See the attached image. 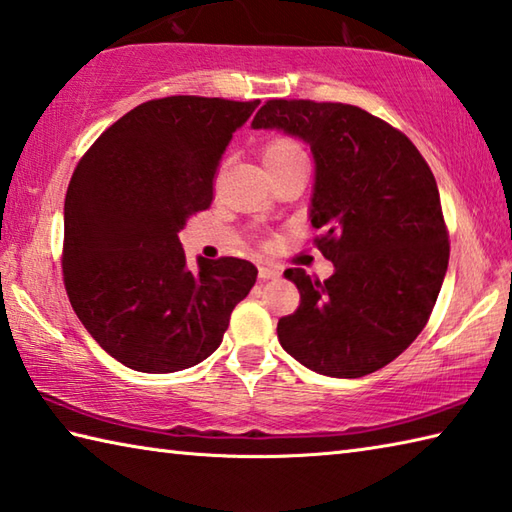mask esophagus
Wrapping results in <instances>:
<instances>
[{
	"label": "esophagus",
	"instance_id": "obj_1",
	"mask_svg": "<svg viewBox=\"0 0 512 512\" xmlns=\"http://www.w3.org/2000/svg\"><path fill=\"white\" fill-rule=\"evenodd\" d=\"M281 272H278L276 267H269V265H260L258 267V278L260 281H269V278H278Z\"/></svg>",
	"mask_w": 512,
	"mask_h": 512
}]
</instances>
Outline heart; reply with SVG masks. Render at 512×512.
<instances>
[{"label":"heart","mask_w":512,"mask_h":512,"mask_svg":"<svg viewBox=\"0 0 512 512\" xmlns=\"http://www.w3.org/2000/svg\"><path fill=\"white\" fill-rule=\"evenodd\" d=\"M296 156H303V149L301 144L292 138H285V136H278L269 140L265 147H263V162L265 167H278L283 165V162L292 160Z\"/></svg>","instance_id":"b5f03b06"}]
</instances>
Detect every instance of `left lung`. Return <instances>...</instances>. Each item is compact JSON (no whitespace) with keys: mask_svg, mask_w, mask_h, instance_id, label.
Segmentation results:
<instances>
[{"mask_svg":"<svg viewBox=\"0 0 512 512\" xmlns=\"http://www.w3.org/2000/svg\"><path fill=\"white\" fill-rule=\"evenodd\" d=\"M254 129L310 144V218L334 274L285 276L301 305L278 321V341L318 374L359 379L397 359L426 327L448 269L450 243L437 180L406 133L341 102L267 100Z\"/></svg>","mask_w":512,"mask_h":512,"instance_id":"8db88e82","label":"left lung"}]
</instances>
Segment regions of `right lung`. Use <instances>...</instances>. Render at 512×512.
<instances>
[{"label": "right lung", "mask_w": 512, "mask_h": 512, "mask_svg": "<svg viewBox=\"0 0 512 512\" xmlns=\"http://www.w3.org/2000/svg\"><path fill=\"white\" fill-rule=\"evenodd\" d=\"M258 104L149 100L77 162L64 198V287L86 332L131 370L205 361L256 283L258 269L234 256H200L189 269L178 231L209 209L231 133Z\"/></svg>", "instance_id": "add662e5"}]
</instances>
